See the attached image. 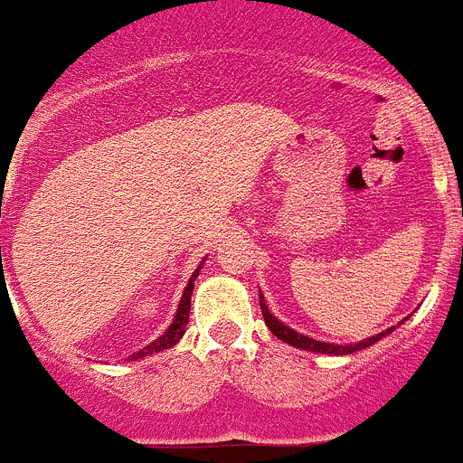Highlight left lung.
Here are the masks:
<instances>
[{
  "mask_svg": "<svg viewBox=\"0 0 463 463\" xmlns=\"http://www.w3.org/2000/svg\"><path fill=\"white\" fill-rule=\"evenodd\" d=\"M260 305H261V315H264L266 326H269L270 333H273L275 337L282 339V342H287L289 346H296V349L312 351V354H328V355L355 354V351H363V349H367V346L376 345L379 339H383L385 335H390L392 330H395V326H392V328L383 330V333L372 335V337H367V339H360V342H355V345H330V342H319V339L309 337V335H303V333H298V330L289 328L287 324H282V321H279L278 317H275L273 312L269 309V305H266L264 294H261V291H260ZM406 319H409V317H406ZM406 319H402V324H404Z\"/></svg>",
  "mask_w": 463,
  "mask_h": 463,
  "instance_id": "left-lung-1",
  "label": "left lung"
}]
</instances>
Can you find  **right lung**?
<instances>
[{"mask_svg": "<svg viewBox=\"0 0 463 463\" xmlns=\"http://www.w3.org/2000/svg\"><path fill=\"white\" fill-rule=\"evenodd\" d=\"M203 261L202 264L194 269V273L190 275L188 284H185V289H184V296H181L179 300V307H176V315H174L172 324H169V328L165 330L163 335H160L158 339H154L151 345H146L144 349L135 351L133 355H128V360H139V358H148V355H154V354H160V351L165 349H172L176 342H179L181 337H184L185 333V326H188V319H190V296H193V289H194V279H197L199 270H202Z\"/></svg>", "mask_w": 463, "mask_h": 463, "instance_id": "obj_1", "label": "right lung"}]
</instances>
